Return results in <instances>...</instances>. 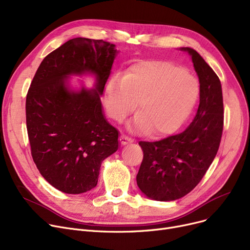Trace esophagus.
Listing matches in <instances>:
<instances>
[{
  "mask_svg": "<svg viewBox=\"0 0 250 250\" xmlns=\"http://www.w3.org/2000/svg\"><path fill=\"white\" fill-rule=\"evenodd\" d=\"M134 140L132 139V138H128L127 136H125V135H122L121 137H120V142L122 143V145H126V144H128V143H132Z\"/></svg>",
  "mask_w": 250,
  "mask_h": 250,
  "instance_id": "34e87169",
  "label": "esophagus"
}]
</instances>
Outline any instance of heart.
<instances>
[{
  "mask_svg": "<svg viewBox=\"0 0 250 250\" xmlns=\"http://www.w3.org/2000/svg\"><path fill=\"white\" fill-rule=\"evenodd\" d=\"M199 84L186 69L168 62H143L129 70L125 80L113 79L106 88L107 110L122 122L139 102L134 129L152 137L177 130L188 117L199 96Z\"/></svg>",
  "mask_w": 250,
  "mask_h": 250,
  "instance_id": "b5f03b06",
  "label": "heart"
}]
</instances>
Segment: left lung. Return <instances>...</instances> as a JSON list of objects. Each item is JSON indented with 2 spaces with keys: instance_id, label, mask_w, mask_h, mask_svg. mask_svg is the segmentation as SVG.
Returning a JSON list of instances; mask_svg holds the SVG:
<instances>
[{
  "instance_id": "left-lung-1",
  "label": "left lung",
  "mask_w": 250,
  "mask_h": 250,
  "mask_svg": "<svg viewBox=\"0 0 250 250\" xmlns=\"http://www.w3.org/2000/svg\"><path fill=\"white\" fill-rule=\"evenodd\" d=\"M200 80V105L194 120L182 133L155 142H139L143 161L137 174L139 188L155 201H174L199 185L217 155L224 125L220 79L190 47Z\"/></svg>"
}]
</instances>
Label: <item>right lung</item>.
<instances>
[{"label": "right lung", "mask_w": 250, "mask_h": 250, "mask_svg": "<svg viewBox=\"0 0 250 250\" xmlns=\"http://www.w3.org/2000/svg\"><path fill=\"white\" fill-rule=\"evenodd\" d=\"M102 39L77 37L48 54L26 96V126L33 161L57 189L78 194L96 187L102 161L118 149V132L102 112L100 96L116 49ZM97 75L95 89L71 91L70 74Z\"/></svg>", "instance_id": "right-lung-1"}]
</instances>
